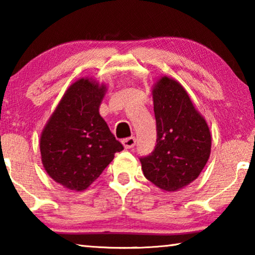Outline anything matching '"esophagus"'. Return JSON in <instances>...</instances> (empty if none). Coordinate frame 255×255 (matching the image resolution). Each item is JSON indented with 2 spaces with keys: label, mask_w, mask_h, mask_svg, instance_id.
I'll return each mask as SVG.
<instances>
[{
  "label": "esophagus",
  "mask_w": 255,
  "mask_h": 255,
  "mask_svg": "<svg viewBox=\"0 0 255 255\" xmlns=\"http://www.w3.org/2000/svg\"><path fill=\"white\" fill-rule=\"evenodd\" d=\"M123 145H124V147L127 148V149H128V148H132L133 147V146L135 145V138L134 137H128V138H125V139H123Z\"/></svg>",
  "instance_id": "obj_1"
}]
</instances>
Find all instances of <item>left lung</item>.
Instances as JSON below:
<instances>
[{
  "label": "left lung",
  "mask_w": 255,
  "mask_h": 255,
  "mask_svg": "<svg viewBox=\"0 0 255 255\" xmlns=\"http://www.w3.org/2000/svg\"><path fill=\"white\" fill-rule=\"evenodd\" d=\"M156 144L151 154L140 156L144 175L166 191L193 182L208 162L211 135L183 87L163 76L153 89Z\"/></svg>",
  "instance_id": "8db88e82"
}]
</instances>
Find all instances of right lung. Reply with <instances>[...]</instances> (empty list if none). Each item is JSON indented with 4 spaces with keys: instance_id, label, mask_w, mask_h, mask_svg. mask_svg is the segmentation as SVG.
<instances>
[{
    "instance_id": "right-lung-1",
    "label": "right lung",
    "mask_w": 255,
    "mask_h": 255,
    "mask_svg": "<svg viewBox=\"0 0 255 255\" xmlns=\"http://www.w3.org/2000/svg\"><path fill=\"white\" fill-rule=\"evenodd\" d=\"M104 92L89 79L73 83L41 133L44 168L67 189L85 190L124 149L99 113Z\"/></svg>"
}]
</instances>
